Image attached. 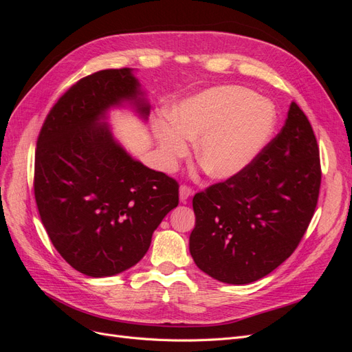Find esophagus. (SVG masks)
Returning <instances> with one entry per match:
<instances>
[{
  "label": "esophagus",
  "instance_id": "1",
  "mask_svg": "<svg viewBox=\"0 0 352 352\" xmlns=\"http://www.w3.org/2000/svg\"><path fill=\"white\" fill-rule=\"evenodd\" d=\"M190 195H192V188H190L189 185H182L179 189V197H180V201L185 202Z\"/></svg>",
  "mask_w": 352,
  "mask_h": 352
}]
</instances>
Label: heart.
<instances>
[{
	"label": "heart",
	"instance_id": "heart-1",
	"mask_svg": "<svg viewBox=\"0 0 352 352\" xmlns=\"http://www.w3.org/2000/svg\"><path fill=\"white\" fill-rule=\"evenodd\" d=\"M168 123L154 127L167 166L188 154L185 141H197L198 166L212 179H229L247 168L267 144L274 111L251 89L223 85L173 105Z\"/></svg>",
	"mask_w": 352,
	"mask_h": 352
}]
</instances>
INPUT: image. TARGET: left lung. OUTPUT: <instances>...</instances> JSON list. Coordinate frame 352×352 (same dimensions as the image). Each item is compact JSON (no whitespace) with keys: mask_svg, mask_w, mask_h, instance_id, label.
Returning a JSON list of instances; mask_svg holds the SVG:
<instances>
[{"mask_svg":"<svg viewBox=\"0 0 352 352\" xmlns=\"http://www.w3.org/2000/svg\"><path fill=\"white\" fill-rule=\"evenodd\" d=\"M320 153L310 120L291 102L282 131L241 173L199 190L189 251L211 278L245 285L289 258L316 211Z\"/></svg>","mask_w":352,"mask_h":352,"instance_id":"1","label":"left lung"}]
</instances>
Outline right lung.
Listing matches in <instances>:
<instances>
[{
  "label": "right lung",
  "mask_w": 352,
  "mask_h": 352,
  "mask_svg": "<svg viewBox=\"0 0 352 352\" xmlns=\"http://www.w3.org/2000/svg\"><path fill=\"white\" fill-rule=\"evenodd\" d=\"M138 88L127 67L85 76L52 105L38 135L34 190L42 225L61 257L92 278L135 265L179 204L177 180L135 162L100 123L123 100L146 117Z\"/></svg>",
  "instance_id": "1"
}]
</instances>
